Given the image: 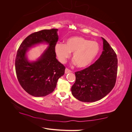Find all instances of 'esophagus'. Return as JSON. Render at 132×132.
<instances>
[{
    "label": "esophagus",
    "instance_id": "1",
    "mask_svg": "<svg viewBox=\"0 0 132 132\" xmlns=\"http://www.w3.org/2000/svg\"><path fill=\"white\" fill-rule=\"evenodd\" d=\"M70 72H71V71H70L69 69H68V68H66V69H65V74L70 73Z\"/></svg>",
    "mask_w": 132,
    "mask_h": 132
}]
</instances>
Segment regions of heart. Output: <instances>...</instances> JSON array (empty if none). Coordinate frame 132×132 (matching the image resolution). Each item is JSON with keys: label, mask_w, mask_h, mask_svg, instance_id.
Returning a JSON list of instances; mask_svg holds the SVG:
<instances>
[{"label": "heart", "mask_w": 132, "mask_h": 132, "mask_svg": "<svg viewBox=\"0 0 132 132\" xmlns=\"http://www.w3.org/2000/svg\"><path fill=\"white\" fill-rule=\"evenodd\" d=\"M54 52L59 61L64 63L70 53H73V63L79 68H86L91 65L100 52V46L95 41L80 36L69 38L65 44L58 42L54 46Z\"/></svg>", "instance_id": "heart-1"}]
</instances>
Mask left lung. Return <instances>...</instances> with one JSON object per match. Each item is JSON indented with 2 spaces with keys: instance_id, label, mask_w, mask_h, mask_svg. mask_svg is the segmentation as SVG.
I'll return each mask as SVG.
<instances>
[{
  "instance_id": "obj_1",
  "label": "left lung",
  "mask_w": 132,
  "mask_h": 132,
  "mask_svg": "<svg viewBox=\"0 0 132 132\" xmlns=\"http://www.w3.org/2000/svg\"><path fill=\"white\" fill-rule=\"evenodd\" d=\"M103 51L93 64L75 72V82L71 87L73 96L84 102L100 100L109 94L114 86L117 73V58L114 50L106 39Z\"/></svg>"
}]
</instances>
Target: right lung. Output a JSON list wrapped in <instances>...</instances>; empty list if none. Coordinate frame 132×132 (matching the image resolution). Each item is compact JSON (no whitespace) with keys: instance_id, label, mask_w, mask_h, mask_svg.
Instances as JSON below:
<instances>
[{"instance_id":"right-lung-1","label":"right lung","mask_w":132,"mask_h":132,"mask_svg":"<svg viewBox=\"0 0 132 132\" xmlns=\"http://www.w3.org/2000/svg\"><path fill=\"white\" fill-rule=\"evenodd\" d=\"M58 29L43 30L27 36L20 46L15 59L18 81L28 94L43 97L52 93L65 68L56 58L54 46L58 40ZM48 47L36 61H30L27 53L29 48L40 44Z\"/></svg>"}]
</instances>
